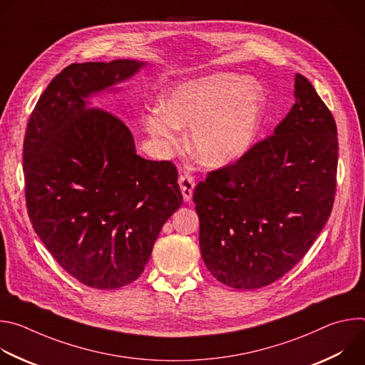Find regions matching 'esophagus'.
Returning a JSON list of instances; mask_svg holds the SVG:
<instances>
[{
    "instance_id": "1",
    "label": "esophagus",
    "mask_w": 365,
    "mask_h": 365,
    "mask_svg": "<svg viewBox=\"0 0 365 365\" xmlns=\"http://www.w3.org/2000/svg\"><path fill=\"white\" fill-rule=\"evenodd\" d=\"M179 186H180V190H182V195H183V199L185 200H190L192 197V193H193V189H195V179L185 173L179 178Z\"/></svg>"
}]
</instances>
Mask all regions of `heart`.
<instances>
[{
  "label": "heart",
  "mask_w": 365,
  "mask_h": 365,
  "mask_svg": "<svg viewBox=\"0 0 365 365\" xmlns=\"http://www.w3.org/2000/svg\"><path fill=\"white\" fill-rule=\"evenodd\" d=\"M264 92L254 79L212 73L185 82L143 115L145 133L163 148L178 144L176 128H190L189 148L206 166H225L250 148L263 120Z\"/></svg>",
  "instance_id": "1"
}]
</instances>
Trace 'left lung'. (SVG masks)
<instances>
[{
	"label": "left lung",
	"mask_w": 365,
	"mask_h": 365,
	"mask_svg": "<svg viewBox=\"0 0 365 365\" xmlns=\"http://www.w3.org/2000/svg\"><path fill=\"white\" fill-rule=\"evenodd\" d=\"M296 102L274 133L193 192L203 263L221 283L264 287L292 270L325 227L335 199L336 124L315 88L294 78Z\"/></svg>",
	"instance_id": "1"
}]
</instances>
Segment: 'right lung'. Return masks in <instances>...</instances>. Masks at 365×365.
<instances>
[{
    "mask_svg": "<svg viewBox=\"0 0 365 365\" xmlns=\"http://www.w3.org/2000/svg\"><path fill=\"white\" fill-rule=\"evenodd\" d=\"M144 66L130 59L69 65L41 93L26 128L31 225L62 269L99 290L138 279L183 202L175 165L140 158L128 127L91 106V96Z\"/></svg>",
    "mask_w": 365,
    "mask_h": 365,
    "instance_id": "right-lung-1",
    "label": "right lung"
}]
</instances>
